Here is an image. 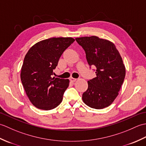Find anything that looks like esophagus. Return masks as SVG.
Instances as JSON below:
<instances>
[{"instance_id": "34e87169", "label": "esophagus", "mask_w": 146, "mask_h": 146, "mask_svg": "<svg viewBox=\"0 0 146 146\" xmlns=\"http://www.w3.org/2000/svg\"><path fill=\"white\" fill-rule=\"evenodd\" d=\"M70 80L71 82H75L76 80V78H73V77H71V78H70Z\"/></svg>"}]
</instances>
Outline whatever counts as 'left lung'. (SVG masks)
I'll use <instances>...</instances> for the list:
<instances>
[{
	"instance_id": "left-lung-1",
	"label": "left lung",
	"mask_w": 146,
	"mask_h": 146,
	"mask_svg": "<svg viewBox=\"0 0 146 146\" xmlns=\"http://www.w3.org/2000/svg\"><path fill=\"white\" fill-rule=\"evenodd\" d=\"M82 46L90 66L96 67L97 76L88 81L87 90L82 95L88 107L102 109L113 103L119 95L125 76L122 58L112 42L97 36L75 39Z\"/></svg>"
}]
</instances>
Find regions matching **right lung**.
Instances as JSON below:
<instances>
[{
  "instance_id": "obj_1",
  "label": "right lung",
  "mask_w": 146,
  "mask_h": 146,
  "mask_svg": "<svg viewBox=\"0 0 146 146\" xmlns=\"http://www.w3.org/2000/svg\"><path fill=\"white\" fill-rule=\"evenodd\" d=\"M72 38H52L34 44L24 59L21 80L32 104L39 109L49 110L63 100L69 86L68 79L52 77L63 52L75 41Z\"/></svg>"
}]
</instances>
